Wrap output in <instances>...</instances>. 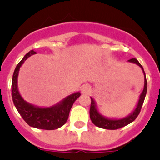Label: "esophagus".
Masks as SVG:
<instances>
[{
  "instance_id": "1",
  "label": "esophagus",
  "mask_w": 160,
  "mask_h": 160,
  "mask_svg": "<svg viewBox=\"0 0 160 160\" xmlns=\"http://www.w3.org/2000/svg\"><path fill=\"white\" fill-rule=\"evenodd\" d=\"M81 92L82 94H89L90 92V87L88 84L83 85L81 88Z\"/></svg>"
}]
</instances>
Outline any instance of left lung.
Segmentation results:
<instances>
[{"label":"left lung","mask_w":160,"mask_h":160,"mask_svg":"<svg viewBox=\"0 0 160 160\" xmlns=\"http://www.w3.org/2000/svg\"><path fill=\"white\" fill-rule=\"evenodd\" d=\"M128 61L131 62L135 63V64L140 66L142 68V71H143L144 78H145V79H144L145 80L144 81V88L140 97H139V99H138V102L137 104L136 108L135 109V111L130 114L129 116L126 117V118H122V119H110V118H107L105 117L102 116L101 114L98 113L97 108H96V105L94 99H93L92 98H90L91 102H90V118L91 119V121H92L93 123L95 126H97V127H98V128L107 130L119 129V128H123L125 126L128 125L129 123L132 122L138 117V114L140 113L141 108H142L144 99H145V96H146L147 94V90H148V82H147L146 75H145V72H144L142 65L138 62V61L136 58H131Z\"/></svg>","instance_id":"8db88e82"}]
</instances>
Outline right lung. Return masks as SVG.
<instances>
[{
  "label": "right lung",
  "mask_w": 160,
  "mask_h": 160,
  "mask_svg": "<svg viewBox=\"0 0 160 160\" xmlns=\"http://www.w3.org/2000/svg\"><path fill=\"white\" fill-rule=\"evenodd\" d=\"M37 53L30 50L25 55L21 62L18 64L13 72L12 80V98L14 105L26 123L32 128L43 130H55L61 128L66 122L70 114V109L81 94L74 93L68 96L64 100L51 107L41 108L34 107L26 102L20 95L18 89V76L20 67L26 59L32 54Z\"/></svg>",
  "instance_id": "add662e5"
}]
</instances>
